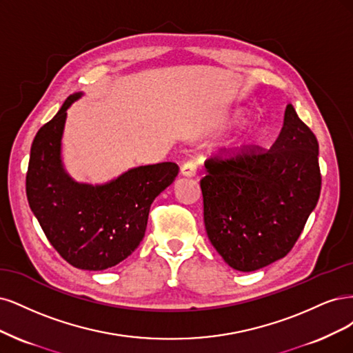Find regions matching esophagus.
<instances>
[{"label":"esophagus","mask_w":353,"mask_h":353,"mask_svg":"<svg viewBox=\"0 0 353 353\" xmlns=\"http://www.w3.org/2000/svg\"><path fill=\"white\" fill-rule=\"evenodd\" d=\"M180 173H181V176H185V177H193L196 174V165H195V163H192V161H188V163H185L183 165H181V168H180Z\"/></svg>","instance_id":"1"}]
</instances>
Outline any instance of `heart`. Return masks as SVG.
<instances>
[{
    "label": "heart",
    "mask_w": 353,
    "mask_h": 353,
    "mask_svg": "<svg viewBox=\"0 0 353 353\" xmlns=\"http://www.w3.org/2000/svg\"><path fill=\"white\" fill-rule=\"evenodd\" d=\"M246 121V117L243 114H236L233 119H232V123L233 124H239V123H245ZM256 139V132L255 130H245L242 133H239L236 138L230 142L233 150H242V148H246V146H251Z\"/></svg>",
    "instance_id": "b5f03b06"
}]
</instances>
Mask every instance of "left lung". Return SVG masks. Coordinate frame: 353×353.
Listing matches in <instances>:
<instances>
[{
	"label": "left lung",
	"instance_id": "left-lung-1",
	"mask_svg": "<svg viewBox=\"0 0 353 353\" xmlns=\"http://www.w3.org/2000/svg\"><path fill=\"white\" fill-rule=\"evenodd\" d=\"M203 223L232 268L251 272L286 256L321 190L318 142L292 104L268 151L256 148L205 161Z\"/></svg>",
	"mask_w": 353,
	"mask_h": 353
}]
</instances>
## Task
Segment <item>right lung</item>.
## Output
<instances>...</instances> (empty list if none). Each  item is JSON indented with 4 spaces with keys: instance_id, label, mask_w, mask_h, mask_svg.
<instances>
[{
    "instance_id": "1",
    "label": "right lung",
    "mask_w": 353,
    "mask_h": 353,
    "mask_svg": "<svg viewBox=\"0 0 353 353\" xmlns=\"http://www.w3.org/2000/svg\"><path fill=\"white\" fill-rule=\"evenodd\" d=\"M83 92L64 101L38 130L26 176L29 207L50 243L70 265L101 271L139 246L154 199L179 174L174 163L139 165L101 185L76 181L61 160L67 110Z\"/></svg>"
}]
</instances>
